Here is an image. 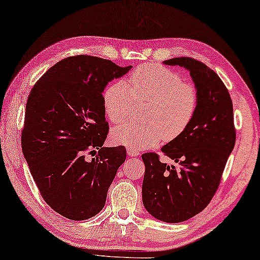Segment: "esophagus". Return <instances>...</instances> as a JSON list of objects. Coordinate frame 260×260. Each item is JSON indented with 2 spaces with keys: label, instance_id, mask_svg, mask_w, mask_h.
Segmentation results:
<instances>
[{
  "label": "esophagus",
  "instance_id": "34e87169",
  "mask_svg": "<svg viewBox=\"0 0 260 260\" xmlns=\"http://www.w3.org/2000/svg\"><path fill=\"white\" fill-rule=\"evenodd\" d=\"M126 153L129 156H137L139 154V152L137 150H134V148H131V147L126 148Z\"/></svg>",
  "mask_w": 260,
  "mask_h": 260
}]
</instances>
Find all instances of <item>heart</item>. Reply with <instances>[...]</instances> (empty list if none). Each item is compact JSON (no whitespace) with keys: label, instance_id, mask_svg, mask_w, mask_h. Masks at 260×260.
<instances>
[{"label":"heart","instance_id":"obj_1","mask_svg":"<svg viewBox=\"0 0 260 260\" xmlns=\"http://www.w3.org/2000/svg\"><path fill=\"white\" fill-rule=\"evenodd\" d=\"M127 85L122 82L108 85L102 94V104L106 116L113 123H120L133 112L135 100H147L143 110L146 121L124 123L113 129L115 142L135 150L155 146L164 138L180 137L197 113V87L168 68L138 67L129 76Z\"/></svg>","mask_w":260,"mask_h":260}]
</instances>
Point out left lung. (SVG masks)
Instances as JSON below:
<instances>
[{
  "label": "left lung",
  "mask_w": 260,
  "mask_h": 260,
  "mask_svg": "<svg viewBox=\"0 0 260 260\" xmlns=\"http://www.w3.org/2000/svg\"><path fill=\"white\" fill-rule=\"evenodd\" d=\"M190 71L199 94L197 113L188 129L161 148L178 164L167 166L158 153L142 155L145 164L143 204L154 218L177 223L201 213L220 185L236 140L228 88L211 68L192 57L165 61Z\"/></svg>",
  "instance_id": "8db88e82"
}]
</instances>
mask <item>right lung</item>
<instances>
[{
    "label": "right lung",
    "instance_id": "obj_1",
    "mask_svg": "<svg viewBox=\"0 0 260 260\" xmlns=\"http://www.w3.org/2000/svg\"><path fill=\"white\" fill-rule=\"evenodd\" d=\"M131 69L91 55L63 58L33 85L25 109L22 148L44 201L70 220L104 208L124 162V146L102 147L109 125L102 92ZM99 149L95 158L87 154Z\"/></svg>",
    "mask_w": 260,
    "mask_h": 260
}]
</instances>
